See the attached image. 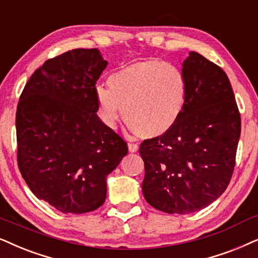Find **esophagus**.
<instances>
[{
	"label": "esophagus",
	"instance_id": "obj_1",
	"mask_svg": "<svg viewBox=\"0 0 258 258\" xmlns=\"http://www.w3.org/2000/svg\"><path fill=\"white\" fill-rule=\"evenodd\" d=\"M128 150L130 153H136L139 150V146L136 143H128Z\"/></svg>",
	"mask_w": 258,
	"mask_h": 258
}]
</instances>
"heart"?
Masks as SVG:
<instances>
[{"label":"heart","mask_w":258,"mask_h":258,"mask_svg":"<svg viewBox=\"0 0 258 258\" xmlns=\"http://www.w3.org/2000/svg\"><path fill=\"white\" fill-rule=\"evenodd\" d=\"M109 89H96V102L103 122L115 128L124 121L136 135L154 139L165 135L178 122L186 100L181 70L158 59L123 66L108 79Z\"/></svg>","instance_id":"1"}]
</instances>
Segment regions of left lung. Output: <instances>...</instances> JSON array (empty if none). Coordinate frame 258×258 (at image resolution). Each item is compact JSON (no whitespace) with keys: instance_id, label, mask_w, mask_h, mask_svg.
<instances>
[{"instance_id":"obj_1","label":"left lung","mask_w":258,"mask_h":258,"mask_svg":"<svg viewBox=\"0 0 258 258\" xmlns=\"http://www.w3.org/2000/svg\"><path fill=\"white\" fill-rule=\"evenodd\" d=\"M181 66L186 100L178 122L140 146L145 199L172 215L197 212L223 195L240 136L239 111L226 73L195 51Z\"/></svg>"}]
</instances>
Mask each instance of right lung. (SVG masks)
I'll return each mask as SVG.
<instances>
[{
  "label": "right lung",
  "mask_w": 258,
  "mask_h": 258,
  "mask_svg": "<svg viewBox=\"0 0 258 258\" xmlns=\"http://www.w3.org/2000/svg\"><path fill=\"white\" fill-rule=\"evenodd\" d=\"M108 61L98 48L72 49L33 73L16 111L18 163L36 198L62 213L91 212L126 143L97 115L96 83Z\"/></svg>",
  "instance_id": "add662e5"
}]
</instances>
